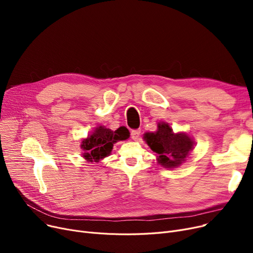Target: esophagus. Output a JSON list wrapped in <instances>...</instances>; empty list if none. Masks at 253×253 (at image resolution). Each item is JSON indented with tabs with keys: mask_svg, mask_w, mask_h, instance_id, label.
I'll return each mask as SVG.
<instances>
[{
	"mask_svg": "<svg viewBox=\"0 0 253 253\" xmlns=\"http://www.w3.org/2000/svg\"><path fill=\"white\" fill-rule=\"evenodd\" d=\"M131 137L133 138L134 140H138L140 137V130L136 129V130H132L131 131Z\"/></svg>",
	"mask_w": 253,
	"mask_h": 253,
	"instance_id": "obj_1",
	"label": "esophagus"
}]
</instances>
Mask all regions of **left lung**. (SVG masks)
I'll return each mask as SVG.
<instances>
[{
    "mask_svg": "<svg viewBox=\"0 0 253 253\" xmlns=\"http://www.w3.org/2000/svg\"><path fill=\"white\" fill-rule=\"evenodd\" d=\"M143 140L157 154V161L164 168L179 167L194 150L196 142L185 132H173L167 122H159L155 132H145Z\"/></svg>",
    "mask_w": 253,
    "mask_h": 253,
    "instance_id": "8db88e82",
    "label": "left lung"
}]
</instances>
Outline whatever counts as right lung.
Listing matches in <instances>:
<instances>
[{"instance_id":"obj_1","label":"right lung","mask_w":253,"mask_h":253,"mask_svg":"<svg viewBox=\"0 0 253 253\" xmlns=\"http://www.w3.org/2000/svg\"><path fill=\"white\" fill-rule=\"evenodd\" d=\"M128 129L120 127L113 131L105 126H97L81 141L83 158L87 162H99L112 153L114 143L129 138Z\"/></svg>"}]
</instances>
